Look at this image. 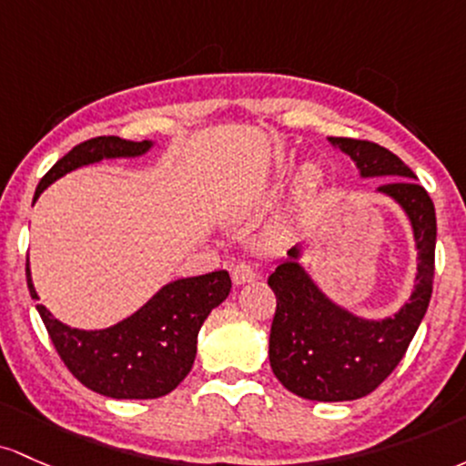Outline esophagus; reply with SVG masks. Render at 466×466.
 Listing matches in <instances>:
<instances>
[{
	"label": "esophagus",
	"mask_w": 466,
	"mask_h": 466,
	"mask_svg": "<svg viewBox=\"0 0 466 466\" xmlns=\"http://www.w3.org/2000/svg\"><path fill=\"white\" fill-rule=\"evenodd\" d=\"M231 279L235 286H242V284H247V281L258 279V270H255L250 264H247V261H239L238 266H233Z\"/></svg>",
	"instance_id": "34e87169"
}]
</instances>
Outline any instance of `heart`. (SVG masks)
<instances>
[{
    "label": "heart",
    "instance_id": "1",
    "mask_svg": "<svg viewBox=\"0 0 466 466\" xmlns=\"http://www.w3.org/2000/svg\"><path fill=\"white\" fill-rule=\"evenodd\" d=\"M321 177H323V174L317 165H312V163L303 165L299 174H297V180H295L297 191H299L301 196H310V193H315L319 187H321Z\"/></svg>",
    "mask_w": 466,
    "mask_h": 466
}]
</instances>
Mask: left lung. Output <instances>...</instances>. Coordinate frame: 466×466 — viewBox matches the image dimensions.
Listing matches in <instances>:
<instances>
[{
  "mask_svg": "<svg viewBox=\"0 0 466 466\" xmlns=\"http://www.w3.org/2000/svg\"><path fill=\"white\" fill-rule=\"evenodd\" d=\"M357 165L360 177H394L380 185L407 213L418 248L416 284L396 315L360 319L334 303L299 264L301 247L289 250L268 277L277 297L268 359L279 383L308 400H357L394 372L425 317L433 289L436 208L414 171L370 140L328 138Z\"/></svg>",
  "mask_w": 466,
  "mask_h": 466,
  "instance_id": "left-lung-1",
  "label": "left lung"
}]
</instances>
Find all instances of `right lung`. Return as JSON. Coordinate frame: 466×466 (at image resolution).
I'll use <instances>...</instances> for the list:
<instances>
[{
  "label": "right lung",
  "mask_w": 466,
  "mask_h": 466,
  "mask_svg": "<svg viewBox=\"0 0 466 466\" xmlns=\"http://www.w3.org/2000/svg\"><path fill=\"white\" fill-rule=\"evenodd\" d=\"M151 140L134 143L118 136H98L70 149L36 185L35 200L55 180L103 158H136L147 154ZM25 277L33 299H39L30 266ZM231 292L227 270L187 277L163 286L140 310L106 330H78L61 323L36 303L52 343L66 368L96 394L109 399H160L191 372L198 352V332L213 308Z\"/></svg>",
  "instance_id": "right-lung-1"
}]
</instances>
